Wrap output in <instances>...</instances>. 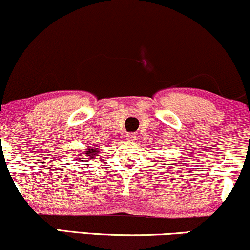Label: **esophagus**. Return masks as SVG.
<instances>
[{"label": "esophagus", "mask_w": 250, "mask_h": 250, "mask_svg": "<svg viewBox=\"0 0 250 250\" xmlns=\"http://www.w3.org/2000/svg\"><path fill=\"white\" fill-rule=\"evenodd\" d=\"M127 140H128V142H131V143L137 142V136H136V134H133V133L128 134V136H127Z\"/></svg>", "instance_id": "esophagus-1"}]
</instances>
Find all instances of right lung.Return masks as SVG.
Segmentation results:
<instances>
[{
    "instance_id": "1",
    "label": "right lung",
    "mask_w": 250,
    "mask_h": 250,
    "mask_svg": "<svg viewBox=\"0 0 250 250\" xmlns=\"http://www.w3.org/2000/svg\"><path fill=\"white\" fill-rule=\"evenodd\" d=\"M99 155V149H95V148H91V147H89V148H86V149H84L83 151V153H82V159H87V160H90V161H93V159H96L97 157H98ZM81 158H79V159H81Z\"/></svg>"
}]
</instances>
